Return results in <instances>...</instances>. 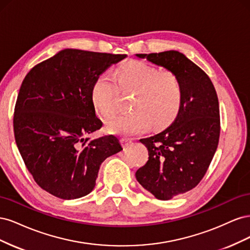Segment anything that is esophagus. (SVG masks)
I'll list each match as a JSON object with an SVG mask.
<instances>
[{"label": "esophagus", "instance_id": "obj_1", "mask_svg": "<svg viewBox=\"0 0 250 250\" xmlns=\"http://www.w3.org/2000/svg\"><path fill=\"white\" fill-rule=\"evenodd\" d=\"M122 141H123V144H124V146H125V147L129 146L130 144L132 143V139H129V138H123V139H122Z\"/></svg>", "mask_w": 250, "mask_h": 250}]
</instances>
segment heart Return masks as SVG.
<instances>
[{
	"label": "heart",
	"instance_id": "b5f03b06",
	"mask_svg": "<svg viewBox=\"0 0 250 250\" xmlns=\"http://www.w3.org/2000/svg\"><path fill=\"white\" fill-rule=\"evenodd\" d=\"M119 86L123 92H133L132 111L109 120V132L131 135L153 128H162L175 119L183 102V89L171 71L158 72L155 66L139 60L122 65L118 71V85L110 72H104L93 83L90 97L96 109L105 118L117 110Z\"/></svg>",
	"mask_w": 250,
	"mask_h": 250
}]
</instances>
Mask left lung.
Masks as SVG:
<instances>
[{
    "instance_id": "8db88e82",
    "label": "left lung",
    "mask_w": 250,
    "mask_h": 250,
    "mask_svg": "<svg viewBox=\"0 0 250 250\" xmlns=\"http://www.w3.org/2000/svg\"><path fill=\"white\" fill-rule=\"evenodd\" d=\"M176 75L183 102L174 122L164 131L141 139L149 160L135 177L155 198L169 200L197 186L218 147L220 112L209 77L183 53L165 51L137 54Z\"/></svg>"
}]
</instances>
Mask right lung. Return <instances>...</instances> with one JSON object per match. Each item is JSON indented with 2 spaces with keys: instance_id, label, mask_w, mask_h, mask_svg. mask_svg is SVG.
<instances>
[{
  "instance_id": "right-lung-1",
  "label": "right lung",
  "mask_w": 250,
  "mask_h": 250,
  "mask_svg": "<svg viewBox=\"0 0 250 250\" xmlns=\"http://www.w3.org/2000/svg\"><path fill=\"white\" fill-rule=\"evenodd\" d=\"M125 54L64 49L36 64L20 88L13 117L17 146L42 190L76 199L96 186L101 164L123 150L115 135L90 140L103 123L90 97L100 74Z\"/></svg>"
}]
</instances>
